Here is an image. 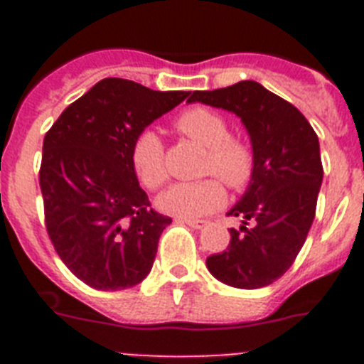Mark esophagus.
Masks as SVG:
<instances>
[{"label": "esophagus", "instance_id": "obj_1", "mask_svg": "<svg viewBox=\"0 0 364 364\" xmlns=\"http://www.w3.org/2000/svg\"><path fill=\"white\" fill-rule=\"evenodd\" d=\"M178 222H184V224L191 226L193 230H202L208 224L205 220H195V218H178Z\"/></svg>", "mask_w": 364, "mask_h": 364}]
</instances>
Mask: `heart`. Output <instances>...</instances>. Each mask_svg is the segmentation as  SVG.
I'll return each mask as SVG.
<instances>
[{"label": "heart", "mask_w": 364, "mask_h": 364, "mask_svg": "<svg viewBox=\"0 0 364 364\" xmlns=\"http://www.w3.org/2000/svg\"><path fill=\"white\" fill-rule=\"evenodd\" d=\"M176 127L208 149L205 173H215L233 189L250 182L253 151L246 142L230 136V125L218 112L205 107L188 109L176 118ZM131 166L147 189H156L166 182L164 146L153 129H144L134 136ZM224 202L226 191L217 178L176 182L156 198L159 210L178 218H200L217 211Z\"/></svg>", "instance_id": "b5f03b06"}]
</instances>
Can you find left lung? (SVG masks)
<instances>
[{
    "instance_id": "8db88e82",
    "label": "left lung",
    "mask_w": 364,
    "mask_h": 364,
    "mask_svg": "<svg viewBox=\"0 0 364 364\" xmlns=\"http://www.w3.org/2000/svg\"><path fill=\"white\" fill-rule=\"evenodd\" d=\"M233 112L246 127L253 173L228 211L242 218L231 228L226 252L208 257L217 281L240 290L272 284L294 264L315 218L323 184L319 138L295 105L253 80L215 91H195L188 104Z\"/></svg>"
}]
</instances>
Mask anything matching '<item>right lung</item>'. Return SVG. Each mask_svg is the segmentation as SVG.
<instances>
[{
    "instance_id": "right-lung-1",
    "label": "right lung",
    "mask_w": 364,
    "mask_h": 364,
    "mask_svg": "<svg viewBox=\"0 0 364 364\" xmlns=\"http://www.w3.org/2000/svg\"><path fill=\"white\" fill-rule=\"evenodd\" d=\"M188 96L100 80L45 134L40 188L47 233L67 268L91 288L125 290L149 275L171 218L149 208L131 146Z\"/></svg>"
}]
</instances>
